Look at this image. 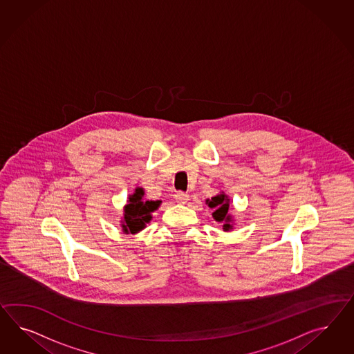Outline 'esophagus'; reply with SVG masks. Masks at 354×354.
Segmentation results:
<instances>
[{
    "label": "esophagus",
    "mask_w": 354,
    "mask_h": 354,
    "mask_svg": "<svg viewBox=\"0 0 354 354\" xmlns=\"http://www.w3.org/2000/svg\"><path fill=\"white\" fill-rule=\"evenodd\" d=\"M188 198H189V194H188V193L176 192V194H175V200H176V203H179V204H185V203L188 201Z\"/></svg>",
    "instance_id": "1"
}]
</instances>
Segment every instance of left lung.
Masks as SVG:
<instances>
[{
  "mask_svg": "<svg viewBox=\"0 0 354 354\" xmlns=\"http://www.w3.org/2000/svg\"><path fill=\"white\" fill-rule=\"evenodd\" d=\"M207 206L213 210V218L216 222L223 223V231H230L232 230V218L228 214V207H230V198L228 196L222 192L221 194H216L212 197V200H206Z\"/></svg>",
  "mask_w": 354,
  "mask_h": 354,
  "instance_id": "1",
  "label": "left lung"
}]
</instances>
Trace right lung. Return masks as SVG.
I'll return each mask as SVG.
<instances>
[{
    "label": "right lung",
    "mask_w": 354,
    "mask_h": 354,
    "mask_svg": "<svg viewBox=\"0 0 354 354\" xmlns=\"http://www.w3.org/2000/svg\"><path fill=\"white\" fill-rule=\"evenodd\" d=\"M162 201L144 200V189L138 187L133 194H129L124 214L122 221V230L124 234H138L151 221V213L158 209Z\"/></svg>",
    "instance_id": "obj_1"
}]
</instances>
